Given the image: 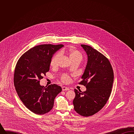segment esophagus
Instances as JSON below:
<instances>
[{"mask_svg": "<svg viewBox=\"0 0 134 134\" xmlns=\"http://www.w3.org/2000/svg\"><path fill=\"white\" fill-rule=\"evenodd\" d=\"M62 90L63 91H67V90H69V88L68 87H66V86H63L62 87Z\"/></svg>", "mask_w": 134, "mask_h": 134, "instance_id": "esophagus-1", "label": "esophagus"}]
</instances>
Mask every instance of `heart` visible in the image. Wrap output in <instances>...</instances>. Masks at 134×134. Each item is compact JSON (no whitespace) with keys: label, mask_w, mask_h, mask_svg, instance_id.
Wrapping results in <instances>:
<instances>
[{"label":"heart","mask_w":134,"mask_h":134,"mask_svg":"<svg viewBox=\"0 0 134 134\" xmlns=\"http://www.w3.org/2000/svg\"><path fill=\"white\" fill-rule=\"evenodd\" d=\"M62 53H66L69 56L71 60L75 59H79L80 60L82 59V55L81 53L79 51L73 49H70L69 50H63L62 51ZM60 56V54L58 53L52 57L51 61V65L52 66L55 67L56 66H57ZM62 80L65 82H67L69 80V78L67 75H64L62 76Z\"/></svg>","instance_id":"heart-1"}]
</instances>
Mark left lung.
Returning <instances> with one entry per match:
<instances>
[{
  "label": "left lung",
  "instance_id": "1",
  "mask_svg": "<svg viewBox=\"0 0 134 134\" xmlns=\"http://www.w3.org/2000/svg\"><path fill=\"white\" fill-rule=\"evenodd\" d=\"M87 56V62L79 83L86 91L74 89V110L79 115L89 116L99 111L110 96L114 82V72L109 60L102 53L88 45H81Z\"/></svg>",
  "mask_w": 134,
  "mask_h": 134
}]
</instances>
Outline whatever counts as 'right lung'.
<instances>
[{
  "label": "right lung",
  "instance_id": "add662e5",
  "mask_svg": "<svg viewBox=\"0 0 134 134\" xmlns=\"http://www.w3.org/2000/svg\"><path fill=\"white\" fill-rule=\"evenodd\" d=\"M64 45L44 44L35 46L19 59L14 73V85L19 98L32 113L43 115L53 108L54 99L61 92L56 84L43 86L40 80L50 69L53 55Z\"/></svg>",
  "mask_w": 134,
  "mask_h": 134
}]
</instances>
